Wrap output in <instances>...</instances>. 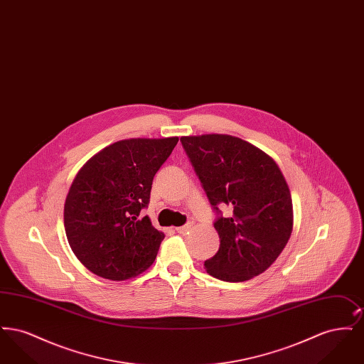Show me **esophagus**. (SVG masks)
Masks as SVG:
<instances>
[{"label":"esophagus","mask_w":364,"mask_h":364,"mask_svg":"<svg viewBox=\"0 0 364 364\" xmlns=\"http://www.w3.org/2000/svg\"><path fill=\"white\" fill-rule=\"evenodd\" d=\"M191 228H192V223H188V224H186V225L176 228V230H177V233H181V235H184V233H187L188 230H191Z\"/></svg>","instance_id":"esophagus-1"}]
</instances>
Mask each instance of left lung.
I'll return each mask as SVG.
<instances>
[{
    "instance_id": "1",
    "label": "left lung",
    "mask_w": 364,
    "mask_h": 364,
    "mask_svg": "<svg viewBox=\"0 0 364 364\" xmlns=\"http://www.w3.org/2000/svg\"><path fill=\"white\" fill-rule=\"evenodd\" d=\"M215 213L217 254L205 262L210 276L240 282L263 273L292 233L294 208L288 184L273 158L230 135L180 139ZM231 214L222 215L220 205Z\"/></svg>"
}]
</instances>
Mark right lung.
<instances>
[{"mask_svg": "<svg viewBox=\"0 0 364 364\" xmlns=\"http://www.w3.org/2000/svg\"><path fill=\"white\" fill-rule=\"evenodd\" d=\"M178 138L127 139L87 161L64 206L73 254L100 277H135L154 262L164 233L143 217L153 180Z\"/></svg>", "mask_w": 364, "mask_h": 364, "instance_id": "add662e5", "label": "right lung"}]
</instances>
